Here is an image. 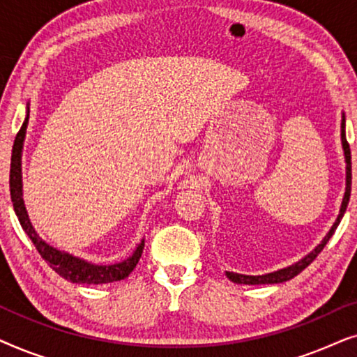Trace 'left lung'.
Wrapping results in <instances>:
<instances>
[{
  "label": "left lung",
  "instance_id": "left-lung-1",
  "mask_svg": "<svg viewBox=\"0 0 357 357\" xmlns=\"http://www.w3.org/2000/svg\"><path fill=\"white\" fill-rule=\"evenodd\" d=\"M344 116L343 120H341V143H343V149H344V158H346V192H344V198H343V203H341V209H340V214L338 218H336V221L333 224V227L330 229V232L326 234V237L321 241V243L319 247L315 248L314 252H310L309 255L302 258L301 261L294 263L292 266H287V268H282V270H278L275 273H268V275H263V276H247V275H238V273H226L227 278L234 282H237V284H278V282H284V281H289L292 278L299 275L301 271H304L307 266L310 265L312 261L315 260L317 257H319V253L324 250V247L326 245V242L330 241L331 236H333L336 227H338V224L341 221V218H343V214L346 211V208H348V203H349V197H351V178H353V174H351V149H349V143L348 139H346V131H344Z\"/></svg>",
  "mask_w": 357,
  "mask_h": 357
}]
</instances>
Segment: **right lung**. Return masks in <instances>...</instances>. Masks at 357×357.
<instances>
[{
    "label": "right lung",
    "mask_w": 357,
    "mask_h": 357,
    "mask_svg": "<svg viewBox=\"0 0 357 357\" xmlns=\"http://www.w3.org/2000/svg\"><path fill=\"white\" fill-rule=\"evenodd\" d=\"M29 123V112L26 120L21 126V130L17 131L16 139H14L13 146V155H11V170H9V190H11V202L16 211V216L21 222V226L26 234L31 238L33 245H36L37 252L40 253V257L45 260L50 268H53L58 275L71 282H82V284H105V282H114L125 280L131 271L135 270V266L138 265L141 253L144 248V241L136 247V250L130 258H126L125 261L115 263V265L102 266V265H92L81 258H76L70 255V253L60 252L56 248H53L42 241L37 236V232L33 231L31 221H29L26 206H24L22 199V180H21V154H22V143L24 136H26V128Z\"/></svg>",
    "instance_id": "obj_1"
}]
</instances>
